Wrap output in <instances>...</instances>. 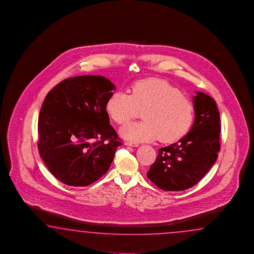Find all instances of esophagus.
<instances>
[{
    "label": "esophagus",
    "instance_id": "34e87169",
    "mask_svg": "<svg viewBox=\"0 0 254 254\" xmlns=\"http://www.w3.org/2000/svg\"><path fill=\"white\" fill-rule=\"evenodd\" d=\"M125 145L131 146V147H138L139 144L138 143H135V142H131V141H125Z\"/></svg>",
    "mask_w": 254,
    "mask_h": 254
}]
</instances>
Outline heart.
Here are the masks:
<instances>
[{
    "label": "heart",
    "instance_id": "heart-1",
    "mask_svg": "<svg viewBox=\"0 0 254 254\" xmlns=\"http://www.w3.org/2000/svg\"><path fill=\"white\" fill-rule=\"evenodd\" d=\"M143 109L144 122L130 123L120 130L126 140L140 142L159 138L162 142H172L186 134L193 120V105L189 99L159 79L136 82L129 95L114 92L106 103L110 117L118 125L134 119Z\"/></svg>",
    "mask_w": 254,
    "mask_h": 254
}]
</instances>
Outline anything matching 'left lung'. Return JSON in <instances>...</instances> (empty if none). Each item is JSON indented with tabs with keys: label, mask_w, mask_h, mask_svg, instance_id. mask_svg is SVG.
<instances>
[{
	"label": "left lung",
	"mask_w": 254,
	"mask_h": 254,
	"mask_svg": "<svg viewBox=\"0 0 254 254\" xmlns=\"http://www.w3.org/2000/svg\"><path fill=\"white\" fill-rule=\"evenodd\" d=\"M192 97L195 119L181 140L159 150L148 178L163 190H184L198 184L220 151V113L215 101L201 92Z\"/></svg>",
	"instance_id": "8db88e82"
}]
</instances>
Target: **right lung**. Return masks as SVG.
Listing matches in <instances>:
<instances>
[{
  "label": "right lung",
  "instance_id": "obj_1",
  "mask_svg": "<svg viewBox=\"0 0 254 254\" xmlns=\"http://www.w3.org/2000/svg\"><path fill=\"white\" fill-rule=\"evenodd\" d=\"M114 90L103 76H77L60 82L44 99L39 114V152L62 183L88 186L107 173L123 144L106 111Z\"/></svg>",
  "mask_w": 254,
  "mask_h": 254
}]
</instances>
